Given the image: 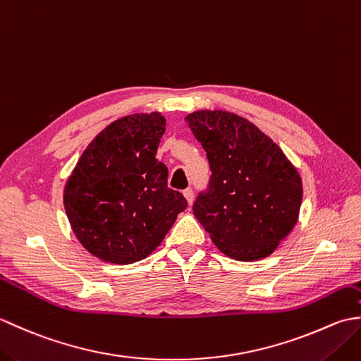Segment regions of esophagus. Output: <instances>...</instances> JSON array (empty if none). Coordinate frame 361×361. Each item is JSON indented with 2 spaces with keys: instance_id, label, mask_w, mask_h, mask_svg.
Masks as SVG:
<instances>
[{
  "instance_id": "esophagus-1",
  "label": "esophagus",
  "mask_w": 361,
  "mask_h": 361,
  "mask_svg": "<svg viewBox=\"0 0 361 361\" xmlns=\"http://www.w3.org/2000/svg\"><path fill=\"white\" fill-rule=\"evenodd\" d=\"M183 195H185V198L188 200L189 206L194 203V190H192V189H190V188L185 189V190H183Z\"/></svg>"
}]
</instances>
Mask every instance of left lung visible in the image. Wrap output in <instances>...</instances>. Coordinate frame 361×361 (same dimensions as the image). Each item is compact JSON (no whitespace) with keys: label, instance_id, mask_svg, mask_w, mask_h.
<instances>
[{"label":"left lung","instance_id":"8db88e82","mask_svg":"<svg viewBox=\"0 0 361 361\" xmlns=\"http://www.w3.org/2000/svg\"><path fill=\"white\" fill-rule=\"evenodd\" d=\"M206 152L211 178L194 216L228 257L270 256L296 225L302 183L279 145L245 118L200 110L185 118Z\"/></svg>","mask_w":361,"mask_h":361}]
</instances>
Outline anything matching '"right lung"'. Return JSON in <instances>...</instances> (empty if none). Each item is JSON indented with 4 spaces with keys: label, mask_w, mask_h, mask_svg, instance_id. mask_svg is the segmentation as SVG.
I'll use <instances>...</instances> for the list:
<instances>
[{
    "label": "right lung",
    "mask_w": 361,
    "mask_h": 361,
    "mask_svg": "<svg viewBox=\"0 0 361 361\" xmlns=\"http://www.w3.org/2000/svg\"><path fill=\"white\" fill-rule=\"evenodd\" d=\"M164 130L166 119L157 111L111 122L68 178V220L97 259L119 265L145 259L186 209V198L167 186V167L155 158Z\"/></svg>",
    "instance_id": "1"
}]
</instances>
